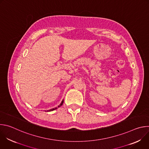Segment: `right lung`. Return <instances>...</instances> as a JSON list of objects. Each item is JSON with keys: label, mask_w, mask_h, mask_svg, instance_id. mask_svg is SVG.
<instances>
[{"label": "right lung", "mask_w": 149, "mask_h": 149, "mask_svg": "<svg viewBox=\"0 0 149 149\" xmlns=\"http://www.w3.org/2000/svg\"><path fill=\"white\" fill-rule=\"evenodd\" d=\"M63 100L61 102V103L60 104V105H58V107H59L60 106H61L62 104H63ZM58 109L57 107L56 108H54V109H51V110H47V111H53V110H55V109Z\"/></svg>", "instance_id": "1"}]
</instances>
